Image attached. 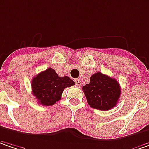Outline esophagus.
I'll return each mask as SVG.
<instances>
[{
    "label": "esophagus",
    "mask_w": 149,
    "mask_h": 149,
    "mask_svg": "<svg viewBox=\"0 0 149 149\" xmlns=\"http://www.w3.org/2000/svg\"><path fill=\"white\" fill-rule=\"evenodd\" d=\"M74 82H75V83H76V85H77V86H81V81H80V79H79V78H77V79H75Z\"/></svg>",
    "instance_id": "obj_1"
}]
</instances>
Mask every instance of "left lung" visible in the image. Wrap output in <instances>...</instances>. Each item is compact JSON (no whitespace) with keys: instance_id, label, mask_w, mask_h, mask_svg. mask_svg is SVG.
<instances>
[{"instance_id":"1","label":"left lung","mask_w":149,"mask_h":149,"mask_svg":"<svg viewBox=\"0 0 149 149\" xmlns=\"http://www.w3.org/2000/svg\"><path fill=\"white\" fill-rule=\"evenodd\" d=\"M88 104L93 109L109 110L117 104L120 87L112 77L101 72H96L90 77V83L83 86Z\"/></svg>"}]
</instances>
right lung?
Masks as SVG:
<instances>
[{
    "label": "right lung",
    "mask_w": 149,
    "mask_h": 149,
    "mask_svg": "<svg viewBox=\"0 0 149 149\" xmlns=\"http://www.w3.org/2000/svg\"><path fill=\"white\" fill-rule=\"evenodd\" d=\"M75 85L69 77H60L56 71L48 68L34 77L32 80V92L40 104L45 106L53 105L61 99V94L66 88Z\"/></svg>",
    "instance_id": "obj_1"
}]
</instances>
